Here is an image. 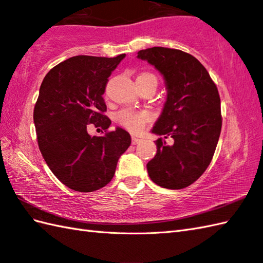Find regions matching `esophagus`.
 I'll return each mask as SVG.
<instances>
[{
	"label": "esophagus",
	"instance_id": "1",
	"mask_svg": "<svg viewBox=\"0 0 263 263\" xmlns=\"http://www.w3.org/2000/svg\"><path fill=\"white\" fill-rule=\"evenodd\" d=\"M141 141V139H139V138H136V137H133L132 138V144H138L139 142Z\"/></svg>",
	"mask_w": 263,
	"mask_h": 263
}]
</instances>
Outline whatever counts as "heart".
<instances>
[{
  "label": "heart",
  "instance_id": "1",
  "mask_svg": "<svg viewBox=\"0 0 263 263\" xmlns=\"http://www.w3.org/2000/svg\"><path fill=\"white\" fill-rule=\"evenodd\" d=\"M137 82L139 83H148L154 82L157 85V78L150 72H142L138 76ZM115 119L121 126L126 128L127 131L132 133H137L141 130L143 125L149 121V114L144 110H136L131 108H124L117 111Z\"/></svg>",
  "mask_w": 263,
  "mask_h": 263
}]
</instances>
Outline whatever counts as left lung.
I'll list each match as a JSON object with an SVG mask.
<instances>
[{
	"label": "left lung",
	"mask_w": 263,
	"mask_h": 263,
	"mask_svg": "<svg viewBox=\"0 0 263 263\" xmlns=\"http://www.w3.org/2000/svg\"><path fill=\"white\" fill-rule=\"evenodd\" d=\"M165 79L167 99L155 123L157 154L147 164L157 185L180 190L191 185L211 163L221 131L220 97L208 71L191 54L180 49L153 47L138 52Z\"/></svg>",
	"instance_id": "left-lung-1"
}]
</instances>
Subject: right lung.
I'll return each instance as SVG.
<instances>
[{
  "mask_svg": "<svg viewBox=\"0 0 263 263\" xmlns=\"http://www.w3.org/2000/svg\"><path fill=\"white\" fill-rule=\"evenodd\" d=\"M124 58H70L48 72L39 89L33 108L39 150L53 174L74 191L92 192L107 185L117 160L131 144L123 128L107 131L111 122L104 114L108 77ZM89 124L102 127L105 135H88Z\"/></svg>",
  "mask_w": 263,
  "mask_h": 263,
  "instance_id": "obj_1",
  "label": "right lung"
}]
</instances>
